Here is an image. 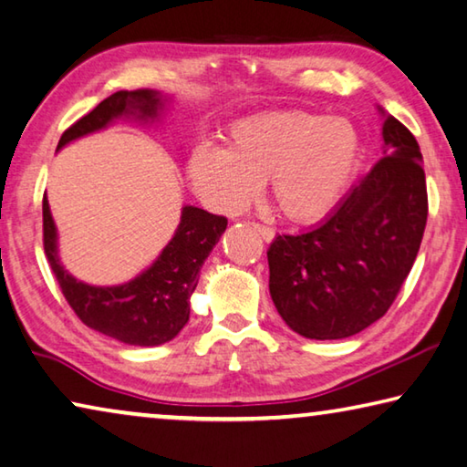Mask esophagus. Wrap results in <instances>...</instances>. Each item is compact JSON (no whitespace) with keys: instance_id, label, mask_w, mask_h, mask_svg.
<instances>
[{"instance_id":"obj_1","label":"esophagus","mask_w":467,"mask_h":467,"mask_svg":"<svg viewBox=\"0 0 467 467\" xmlns=\"http://www.w3.org/2000/svg\"><path fill=\"white\" fill-rule=\"evenodd\" d=\"M250 225L254 227L258 234H261V238H263L265 242H271V240L275 238V232H273V229H271L269 225H263V223H250Z\"/></svg>"}]
</instances>
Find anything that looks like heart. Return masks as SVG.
<instances>
[{
  "instance_id": "obj_1",
  "label": "heart",
  "mask_w": 467,
  "mask_h": 467,
  "mask_svg": "<svg viewBox=\"0 0 467 467\" xmlns=\"http://www.w3.org/2000/svg\"><path fill=\"white\" fill-rule=\"evenodd\" d=\"M356 161L358 136L348 121L275 111L235 124L223 150L198 144L188 159V178L221 213L244 209L265 182L281 217L312 223L339 202Z\"/></svg>"
}]
</instances>
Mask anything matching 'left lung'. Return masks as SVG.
I'll return each instance as SVG.
<instances>
[{"instance_id":"left-lung-1","label":"left lung","mask_w":467,"mask_h":467,"mask_svg":"<svg viewBox=\"0 0 467 467\" xmlns=\"http://www.w3.org/2000/svg\"><path fill=\"white\" fill-rule=\"evenodd\" d=\"M379 113L383 157L318 227L266 250L275 308L302 337L346 339L385 317L422 244V152L400 119Z\"/></svg>"}]
</instances>
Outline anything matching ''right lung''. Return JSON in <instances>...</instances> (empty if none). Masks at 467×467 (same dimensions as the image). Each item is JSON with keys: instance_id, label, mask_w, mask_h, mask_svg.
Here are the masks:
<instances>
[{"instance_id": "obj_1", "label": "right lung", "mask_w": 467, "mask_h": 467, "mask_svg": "<svg viewBox=\"0 0 467 467\" xmlns=\"http://www.w3.org/2000/svg\"><path fill=\"white\" fill-rule=\"evenodd\" d=\"M163 99L155 90H119L61 134L57 149L84 134L101 130L113 118L139 113L155 118ZM227 219L198 206H183L178 232L150 269L124 285L95 287L76 281L59 265L47 196H43V248L61 294L74 315L95 331L128 346H161L173 339L190 318V296L198 284V271L225 232Z\"/></svg>"}]
</instances>
